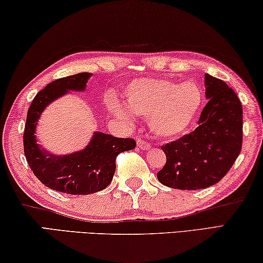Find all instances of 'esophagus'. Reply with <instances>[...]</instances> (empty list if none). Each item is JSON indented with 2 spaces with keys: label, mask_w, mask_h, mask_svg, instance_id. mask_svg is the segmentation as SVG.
<instances>
[{
  "label": "esophagus",
  "mask_w": 263,
  "mask_h": 263,
  "mask_svg": "<svg viewBox=\"0 0 263 263\" xmlns=\"http://www.w3.org/2000/svg\"><path fill=\"white\" fill-rule=\"evenodd\" d=\"M137 146H138L140 149H148L149 147H151V145H149V143H147V141H145L143 139H138L137 140Z\"/></svg>",
  "instance_id": "34e87169"
}]
</instances>
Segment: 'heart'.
I'll use <instances>...</instances> for the list:
<instances>
[{"mask_svg":"<svg viewBox=\"0 0 263 263\" xmlns=\"http://www.w3.org/2000/svg\"><path fill=\"white\" fill-rule=\"evenodd\" d=\"M125 106L132 114L147 117L149 128L161 138L185 132L193 123L202 104V92L193 82L178 84L172 81L143 78L128 84ZM112 116L130 123L131 114L115 101L107 104Z\"/></svg>","mask_w":263,"mask_h":263,"instance_id":"heart-1","label":"heart"}]
</instances>
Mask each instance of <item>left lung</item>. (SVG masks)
Here are the masks:
<instances>
[{"label": "left lung", "instance_id": "8db88e82", "mask_svg": "<svg viewBox=\"0 0 263 263\" xmlns=\"http://www.w3.org/2000/svg\"><path fill=\"white\" fill-rule=\"evenodd\" d=\"M208 103L198 127L161 146L166 164L157 178L178 190H201L219 182L239 157L242 146V105L221 79L205 74Z\"/></svg>", "mask_w": 263, "mask_h": 263}]
</instances>
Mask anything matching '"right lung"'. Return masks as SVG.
Masks as SVG:
<instances>
[{"mask_svg": "<svg viewBox=\"0 0 263 263\" xmlns=\"http://www.w3.org/2000/svg\"><path fill=\"white\" fill-rule=\"evenodd\" d=\"M89 72L56 79L35 96L29 106L23 133L24 154L32 173L49 189L68 194L87 195L105 189L114 178L116 158L133 149L136 141L95 132L89 145L81 151L55 156L37 144L36 125L50 103L69 91H84Z\"/></svg>", "mask_w": 263, "mask_h": 263, "instance_id": "1", "label": "right lung"}]
</instances>
